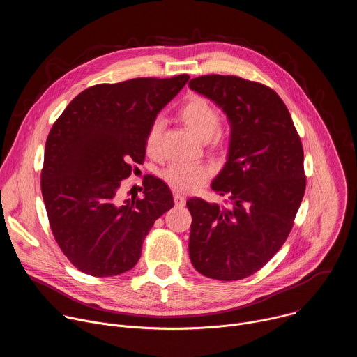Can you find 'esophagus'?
<instances>
[{
	"instance_id": "obj_1",
	"label": "esophagus",
	"mask_w": 357,
	"mask_h": 357,
	"mask_svg": "<svg viewBox=\"0 0 357 357\" xmlns=\"http://www.w3.org/2000/svg\"><path fill=\"white\" fill-rule=\"evenodd\" d=\"M174 202H175V205L178 208H183L185 206V202H186V197L183 195H181V193H174Z\"/></svg>"
}]
</instances>
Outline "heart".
<instances>
[{"label": "heart", "mask_w": 357, "mask_h": 357, "mask_svg": "<svg viewBox=\"0 0 357 357\" xmlns=\"http://www.w3.org/2000/svg\"><path fill=\"white\" fill-rule=\"evenodd\" d=\"M179 119L185 127L200 141H212L215 148H222L223 137L216 132L220 126L222 116L219 110L202 96H190L179 109ZM162 119H155L151 123L146 137L145 149L149 155H157L162 135ZM211 176V171L202 165H181L174 164L162 174L164 181L176 192L188 193L205 183Z\"/></svg>", "instance_id": "heart-1"}]
</instances>
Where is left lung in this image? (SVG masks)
Segmentation results:
<instances>
[{
  "mask_svg": "<svg viewBox=\"0 0 357 357\" xmlns=\"http://www.w3.org/2000/svg\"><path fill=\"white\" fill-rule=\"evenodd\" d=\"M189 87L229 119V158L212 189L233 202L231 208L200 197L186 202L189 257L208 278L243 280L263 268L291 233L307 186L302 142L284 101L263 83L205 75Z\"/></svg>",
  "mask_w": 357,
  "mask_h": 357,
  "instance_id": "8db88e82",
  "label": "left lung"
}]
</instances>
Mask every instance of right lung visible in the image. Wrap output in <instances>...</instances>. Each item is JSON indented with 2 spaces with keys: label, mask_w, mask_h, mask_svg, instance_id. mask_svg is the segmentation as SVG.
<instances>
[{
  "label": "right lung",
  "mask_w": 357,
  "mask_h": 357,
  "mask_svg": "<svg viewBox=\"0 0 357 357\" xmlns=\"http://www.w3.org/2000/svg\"><path fill=\"white\" fill-rule=\"evenodd\" d=\"M188 80L178 75L90 86L50 128L42 196L58 245L82 273L113 277L131 270L151 227L174 208L169 188L152 175L142 179L144 197L120 203L117 192L132 164L144 162L151 123Z\"/></svg>",
  "instance_id": "obj_1"
}]
</instances>
